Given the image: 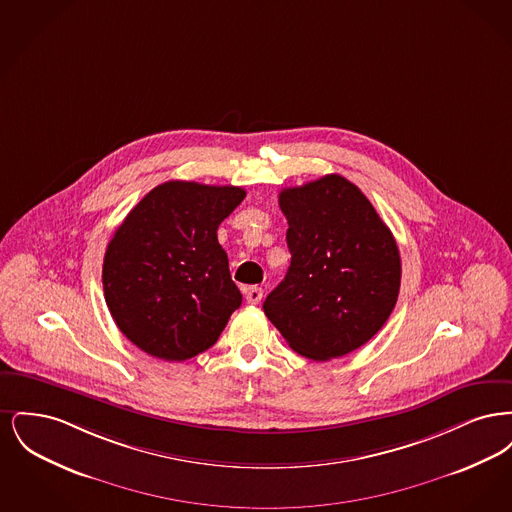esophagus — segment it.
Here are the masks:
<instances>
[{"label":"esophagus","instance_id":"1","mask_svg":"<svg viewBox=\"0 0 512 512\" xmlns=\"http://www.w3.org/2000/svg\"><path fill=\"white\" fill-rule=\"evenodd\" d=\"M261 299H263V290H261V288L251 286V288L245 290V301H247L249 305H257Z\"/></svg>","mask_w":512,"mask_h":512}]
</instances>
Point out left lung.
<instances>
[{
    "label": "left lung",
    "mask_w": 512,
    "mask_h": 512,
    "mask_svg": "<svg viewBox=\"0 0 512 512\" xmlns=\"http://www.w3.org/2000/svg\"><path fill=\"white\" fill-rule=\"evenodd\" d=\"M292 265L263 309L293 351L315 361L365 345L390 318L401 286L395 238L366 195L326 174L278 197Z\"/></svg>",
    "instance_id": "8db88e82"
}]
</instances>
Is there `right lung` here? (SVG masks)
<instances>
[{
	"label": "right lung",
	"instance_id": "1",
	"mask_svg": "<svg viewBox=\"0 0 512 512\" xmlns=\"http://www.w3.org/2000/svg\"><path fill=\"white\" fill-rule=\"evenodd\" d=\"M244 197L238 186L171 180L117 228L103 259L105 303L147 355L192 359L215 345L242 305L217 230Z\"/></svg>",
	"mask_w": 512,
	"mask_h": 512
}]
</instances>
